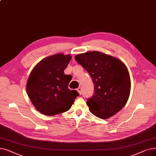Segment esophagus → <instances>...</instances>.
Returning a JSON list of instances; mask_svg holds the SVG:
<instances>
[{"mask_svg": "<svg viewBox=\"0 0 156 156\" xmlns=\"http://www.w3.org/2000/svg\"><path fill=\"white\" fill-rule=\"evenodd\" d=\"M77 91L78 92V93L80 94H82V89L81 87H78V89H77Z\"/></svg>", "mask_w": 156, "mask_h": 156, "instance_id": "esophagus-1", "label": "esophagus"}]
</instances>
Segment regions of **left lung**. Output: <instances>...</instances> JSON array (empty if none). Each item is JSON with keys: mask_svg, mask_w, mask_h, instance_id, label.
<instances>
[{"mask_svg": "<svg viewBox=\"0 0 156 156\" xmlns=\"http://www.w3.org/2000/svg\"><path fill=\"white\" fill-rule=\"evenodd\" d=\"M74 58L89 73L94 84V94L87 101L90 112L106 119L122 110L131 91L126 65L115 57L96 51L81 53Z\"/></svg>", "mask_w": 156, "mask_h": 156, "instance_id": "left-lung-1", "label": "left lung"}]
</instances>
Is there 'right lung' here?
<instances>
[{
	"label": "right lung",
	"instance_id": "1",
	"mask_svg": "<svg viewBox=\"0 0 156 156\" xmlns=\"http://www.w3.org/2000/svg\"><path fill=\"white\" fill-rule=\"evenodd\" d=\"M70 55L57 53L43 58L33 68L27 83V92L36 109L53 116L69 110L78 92L69 90V75L64 73Z\"/></svg>",
	"mask_w": 156,
	"mask_h": 156
}]
</instances>
